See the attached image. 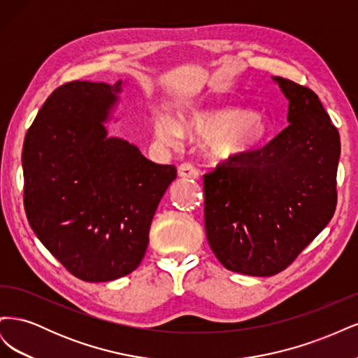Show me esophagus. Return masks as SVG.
Returning <instances> with one entry per match:
<instances>
[{"label": "esophagus", "instance_id": "esophagus-1", "mask_svg": "<svg viewBox=\"0 0 358 358\" xmlns=\"http://www.w3.org/2000/svg\"><path fill=\"white\" fill-rule=\"evenodd\" d=\"M178 173L180 178H187V179H199V170L194 167L192 164H188V162H183V164L179 166Z\"/></svg>", "mask_w": 358, "mask_h": 358}]
</instances>
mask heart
<instances>
[{
	"mask_svg": "<svg viewBox=\"0 0 358 358\" xmlns=\"http://www.w3.org/2000/svg\"><path fill=\"white\" fill-rule=\"evenodd\" d=\"M154 131L161 143L175 146L185 133L206 140L209 155L216 161H234L264 148L272 138V124L258 113L234 106H204L189 110L180 121L158 116Z\"/></svg>",
	"mask_w": 358,
	"mask_h": 358,
	"instance_id": "obj_1",
	"label": "heart"
}]
</instances>
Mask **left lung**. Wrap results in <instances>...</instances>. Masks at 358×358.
I'll use <instances>...</instances> for the list:
<instances>
[{
    "instance_id": "obj_1",
    "label": "left lung",
    "mask_w": 358,
    "mask_h": 358,
    "mask_svg": "<svg viewBox=\"0 0 358 358\" xmlns=\"http://www.w3.org/2000/svg\"><path fill=\"white\" fill-rule=\"evenodd\" d=\"M288 127L263 149L204 175V227L231 272L272 276L326 229L336 209L341 137L318 95L284 78Z\"/></svg>"
}]
</instances>
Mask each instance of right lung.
Instances as JSON below:
<instances>
[{
	"label": "right lung",
	"mask_w": 358,
	"mask_h": 358,
	"mask_svg": "<svg viewBox=\"0 0 358 358\" xmlns=\"http://www.w3.org/2000/svg\"><path fill=\"white\" fill-rule=\"evenodd\" d=\"M125 82L76 80L41 106L22 149L24 204L32 231L86 282L122 278L142 262L158 204L176 179L106 125Z\"/></svg>",
	"instance_id": "obj_1"
}]
</instances>
